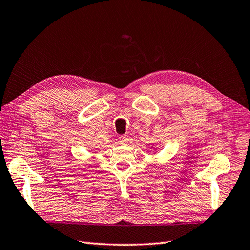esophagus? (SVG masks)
<instances>
[{"label": "esophagus", "instance_id": "34e87169", "mask_svg": "<svg viewBox=\"0 0 250 250\" xmlns=\"http://www.w3.org/2000/svg\"><path fill=\"white\" fill-rule=\"evenodd\" d=\"M128 141H129V139H128L127 135H121V137L119 138V142H120V144H122V145H126Z\"/></svg>", "mask_w": 250, "mask_h": 250}]
</instances>
